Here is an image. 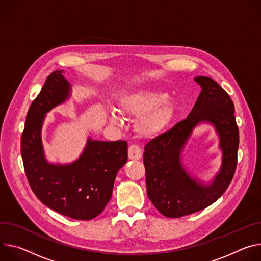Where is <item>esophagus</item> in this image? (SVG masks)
<instances>
[{"instance_id": "34e87169", "label": "esophagus", "mask_w": 261, "mask_h": 261, "mask_svg": "<svg viewBox=\"0 0 261 261\" xmlns=\"http://www.w3.org/2000/svg\"><path fill=\"white\" fill-rule=\"evenodd\" d=\"M128 156L130 159L137 160L141 157V150L137 145H131L128 149Z\"/></svg>"}]
</instances>
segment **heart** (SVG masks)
<instances>
[{"label": "heart", "instance_id": "obj_1", "mask_svg": "<svg viewBox=\"0 0 261 261\" xmlns=\"http://www.w3.org/2000/svg\"><path fill=\"white\" fill-rule=\"evenodd\" d=\"M167 94L156 89H141L123 97L118 110L129 116H138L135 131L141 137H152L167 128L176 115V104L165 100ZM110 120L118 124L120 120L112 113Z\"/></svg>", "mask_w": 261, "mask_h": 261}]
</instances>
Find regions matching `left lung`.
Segmentation results:
<instances>
[{
    "mask_svg": "<svg viewBox=\"0 0 261 261\" xmlns=\"http://www.w3.org/2000/svg\"><path fill=\"white\" fill-rule=\"evenodd\" d=\"M195 81L202 91L192 112L145 147L148 197L161 215L168 218H181L215 203L226 192L238 164L240 134L232 100L213 79L199 76ZM200 122L215 126L223 152L220 172L210 185L193 178L180 162L186 141Z\"/></svg>",
    "mask_w": 261,
    "mask_h": 261,
    "instance_id": "8db88e82",
    "label": "left lung"
}]
</instances>
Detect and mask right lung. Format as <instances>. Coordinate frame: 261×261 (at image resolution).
I'll use <instances>...</instances> for the list:
<instances>
[{"instance_id":"1","label":"right lung","mask_w":261,"mask_h":261,"mask_svg":"<svg viewBox=\"0 0 261 261\" xmlns=\"http://www.w3.org/2000/svg\"><path fill=\"white\" fill-rule=\"evenodd\" d=\"M63 69L46 78L32 102L20 138L23 169L35 196L49 208L75 220L98 217L111 199L116 174L128 159L125 140L87 139L86 147L70 164L46 161L41 143V127L48 113L67 100L70 84Z\"/></svg>"}]
</instances>
